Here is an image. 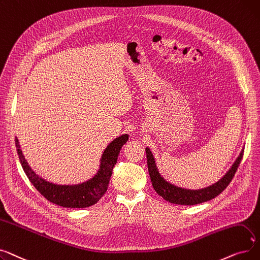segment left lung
<instances>
[{"mask_svg":"<svg viewBox=\"0 0 260 260\" xmlns=\"http://www.w3.org/2000/svg\"><path fill=\"white\" fill-rule=\"evenodd\" d=\"M147 154V165L148 171H149L150 179L152 182V186L158 196L163 198L167 202L179 204V205H194L200 204L203 202H207L214 199L218 194L223 191L230 182L232 181L235 172H236L243 154V149L240 151L238 157L233 163L231 168L226 171V174L218 180L216 183L209 185V186L198 188V189H189L178 186V185L167 181L162 174H160L153 153L151 152L150 148L146 147Z\"/></svg>","mask_w":260,"mask_h":260,"instance_id":"obj_1","label":"left lung"}]
</instances>
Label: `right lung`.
<instances>
[{"label": "right lung", "mask_w": 260, "mask_h": 260, "mask_svg": "<svg viewBox=\"0 0 260 260\" xmlns=\"http://www.w3.org/2000/svg\"><path fill=\"white\" fill-rule=\"evenodd\" d=\"M129 139L128 134H121L111 142L104 150L100 167L94 177L78 184H56L46 181L29 166L24 156L20 142L16 137V147L20 163L28 180L45 199L59 206L70 208H84L94 205L106 193L112 176L113 168L123 144Z\"/></svg>", "instance_id": "obj_1"}]
</instances>
